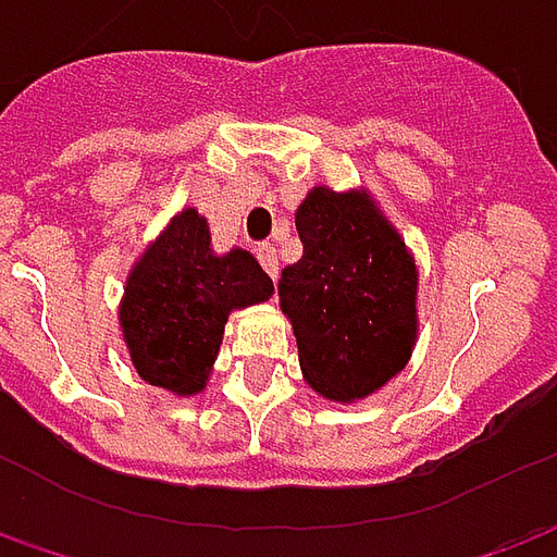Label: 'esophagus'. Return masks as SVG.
<instances>
[{"label":"esophagus","instance_id":"esophagus-1","mask_svg":"<svg viewBox=\"0 0 557 557\" xmlns=\"http://www.w3.org/2000/svg\"><path fill=\"white\" fill-rule=\"evenodd\" d=\"M256 259L262 262V268L268 271V277L277 280L280 265H277V250H274V244H259V247H256Z\"/></svg>","mask_w":557,"mask_h":557}]
</instances>
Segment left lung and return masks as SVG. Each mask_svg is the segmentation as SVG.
<instances>
[{"label":"left lung","mask_w":557,"mask_h":557,"mask_svg":"<svg viewBox=\"0 0 557 557\" xmlns=\"http://www.w3.org/2000/svg\"><path fill=\"white\" fill-rule=\"evenodd\" d=\"M295 228L305 252L283 268L277 292L301 371L322 398H368L416 346L413 256L364 189L313 186Z\"/></svg>","instance_id":"obj_1"}]
</instances>
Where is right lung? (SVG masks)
Returning <instances> with one entry per match:
<instances>
[{
	"label": "right lung",
	"instance_id": "1",
	"mask_svg": "<svg viewBox=\"0 0 557 557\" xmlns=\"http://www.w3.org/2000/svg\"><path fill=\"white\" fill-rule=\"evenodd\" d=\"M271 295L274 283L252 252L232 247L216 256L208 220L186 208L126 277L120 329L135 371L181 398L198 395L208 386L228 313Z\"/></svg>",
	"mask_w": 557,
	"mask_h": 557
}]
</instances>
